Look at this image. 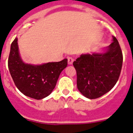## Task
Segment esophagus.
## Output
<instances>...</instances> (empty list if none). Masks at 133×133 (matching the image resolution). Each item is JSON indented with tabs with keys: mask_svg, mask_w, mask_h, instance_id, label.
<instances>
[{
	"mask_svg": "<svg viewBox=\"0 0 133 133\" xmlns=\"http://www.w3.org/2000/svg\"><path fill=\"white\" fill-rule=\"evenodd\" d=\"M68 64L69 65H71L73 64V62H74V58H71V57H69V58H68Z\"/></svg>",
	"mask_w": 133,
	"mask_h": 133,
	"instance_id": "obj_1",
	"label": "esophagus"
}]
</instances>
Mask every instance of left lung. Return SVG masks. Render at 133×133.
I'll use <instances>...</instances> for the list:
<instances>
[{
    "mask_svg": "<svg viewBox=\"0 0 133 133\" xmlns=\"http://www.w3.org/2000/svg\"><path fill=\"white\" fill-rule=\"evenodd\" d=\"M123 64V54L118 40L102 53L81 54L73 63L77 71V86L88 99H97L109 91L119 79Z\"/></svg>",
    "mask_w": 133,
    "mask_h": 133,
    "instance_id": "left-lung-1",
    "label": "left lung"
}]
</instances>
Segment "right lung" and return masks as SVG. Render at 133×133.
<instances>
[{
	"instance_id": "add662e5",
	"label": "right lung",
	"mask_w": 133,
	"mask_h": 133,
	"mask_svg": "<svg viewBox=\"0 0 133 133\" xmlns=\"http://www.w3.org/2000/svg\"><path fill=\"white\" fill-rule=\"evenodd\" d=\"M16 38L11 44L8 61L13 81L26 96L38 100L44 99L54 89L61 72L68 65V59L40 65L26 64L21 58Z\"/></svg>"
}]
</instances>
